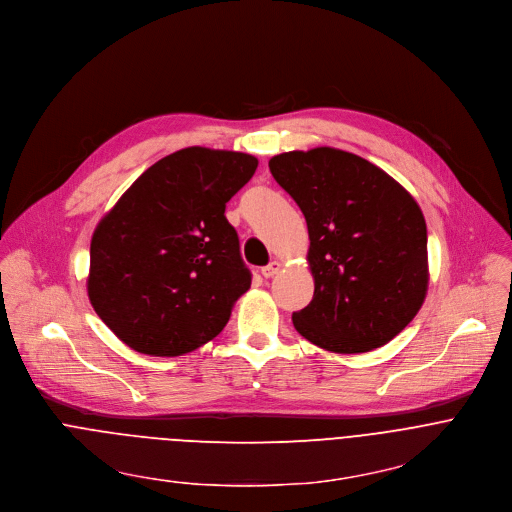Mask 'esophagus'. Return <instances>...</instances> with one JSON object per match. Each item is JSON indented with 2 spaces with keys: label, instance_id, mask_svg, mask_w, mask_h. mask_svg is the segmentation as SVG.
I'll return each mask as SVG.
<instances>
[{
  "label": "esophagus",
  "instance_id": "34e87169",
  "mask_svg": "<svg viewBox=\"0 0 512 512\" xmlns=\"http://www.w3.org/2000/svg\"><path fill=\"white\" fill-rule=\"evenodd\" d=\"M280 266H282V264H280L278 260H272L268 266H264V268H262V276H264V278L274 276V274L280 270Z\"/></svg>",
  "mask_w": 512,
  "mask_h": 512
}]
</instances>
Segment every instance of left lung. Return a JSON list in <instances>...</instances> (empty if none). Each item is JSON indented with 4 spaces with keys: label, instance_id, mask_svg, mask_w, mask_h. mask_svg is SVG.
Instances as JSON below:
<instances>
[{
    "label": "left lung",
    "instance_id": "1",
    "mask_svg": "<svg viewBox=\"0 0 512 512\" xmlns=\"http://www.w3.org/2000/svg\"><path fill=\"white\" fill-rule=\"evenodd\" d=\"M270 173L301 207L313 301L295 329L333 354L388 344L419 313L429 287L427 225L415 197L362 156L319 146L282 152Z\"/></svg>",
    "mask_w": 512,
    "mask_h": 512
}]
</instances>
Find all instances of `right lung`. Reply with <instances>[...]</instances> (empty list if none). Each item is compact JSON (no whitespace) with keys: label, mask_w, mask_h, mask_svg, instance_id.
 <instances>
[{"label":"right lung","mask_w":512,"mask_h":512,"mask_svg":"<svg viewBox=\"0 0 512 512\" xmlns=\"http://www.w3.org/2000/svg\"><path fill=\"white\" fill-rule=\"evenodd\" d=\"M256 166L244 152L177 150L144 170L99 219L87 295L128 348L183 356L230 321L252 276L223 213Z\"/></svg>","instance_id":"add662e5"}]
</instances>
